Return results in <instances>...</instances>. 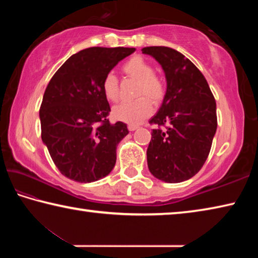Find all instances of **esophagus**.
Instances as JSON below:
<instances>
[{
  "label": "esophagus",
  "mask_w": 258,
  "mask_h": 258,
  "mask_svg": "<svg viewBox=\"0 0 258 258\" xmlns=\"http://www.w3.org/2000/svg\"><path fill=\"white\" fill-rule=\"evenodd\" d=\"M138 128V126L137 125H128V130L131 131V132H133V131H135V130H137Z\"/></svg>",
  "instance_id": "esophagus-1"
}]
</instances>
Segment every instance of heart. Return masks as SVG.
Returning a JSON list of instances; mask_svg holds the SVG:
<instances>
[{
    "instance_id": "heart-1",
    "label": "heart",
    "mask_w": 258,
    "mask_h": 258,
    "mask_svg": "<svg viewBox=\"0 0 258 258\" xmlns=\"http://www.w3.org/2000/svg\"><path fill=\"white\" fill-rule=\"evenodd\" d=\"M123 73L138 81L134 101L121 102L112 108L113 118L131 125L140 124L152 112V103L158 104L165 97L166 85L163 78L157 76L155 69L149 61L140 55H134L123 64ZM102 92L108 101L116 102L119 98L118 80L112 73L103 77L101 84ZM147 98H146L145 97Z\"/></svg>"
}]
</instances>
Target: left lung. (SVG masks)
I'll return each instance as SVG.
<instances>
[{"label":"left lung","instance_id":"obj_1","mask_svg":"<svg viewBox=\"0 0 258 258\" xmlns=\"http://www.w3.org/2000/svg\"><path fill=\"white\" fill-rule=\"evenodd\" d=\"M142 53L158 61L167 89L147 149L150 173L167 183L195 176L206 161L217 128L216 102L202 72L180 52L167 46H147Z\"/></svg>","mask_w":258,"mask_h":258}]
</instances>
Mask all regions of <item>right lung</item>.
I'll return each mask as SVG.
<instances>
[{"instance_id":"obj_1","label":"right lung","mask_w":258,"mask_h":258,"mask_svg":"<svg viewBox=\"0 0 258 258\" xmlns=\"http://www.w3.org/2000/svg\"><path fill=\"white\" fill-rule=\"evenodd\" d=\"M134 47H89L66 60L46 86L40 119L42 141L60 173L81 183L107 176L117 145L128 134L123 121L110 124L103 77Z\"/></svg>"}]
</instances>
